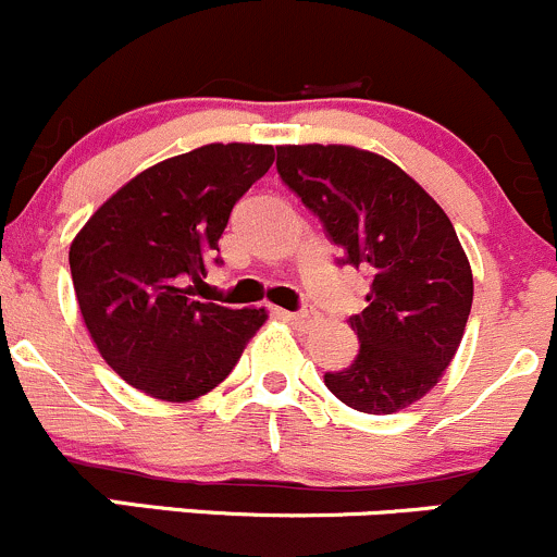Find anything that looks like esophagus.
<instances>
[{"label": "esophagus", "mask_w": 557, "mask_h": 557, "mask_svg": "<svg viewBox=\"0 0 557 557\" xmlns=\"http://www.w3.org/2000/svg\"><path fill=\"white\" fill-rule=\"evenodd\" d=\"M280 314H283L285 320H290L294 325H307V323H312V320H314L312 309H298V312H280Z\"/></svg>", "instance_id": "34e87169"}]
</instances>
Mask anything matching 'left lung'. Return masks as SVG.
<instances>
[{
  "label": "left lung",
  "instance_id": "left-lung-1",
  "mask_svg": "<svg viewBox=\"0 0 557 557\" xmlns=\"http://www.w3.org/2000/svg\"><path fill=\"white\" fill-rule=\"evenodd\" d=\"M277 173L342 248L336 261L371 277L366 309L349 318L360 352L325 386L362 413L408 408L454 360L472 309L454 224L395 162L355 146H277Z\"/></svg>",
  "mask_w": 557,
  "mask_h": 557
}]
</instances>
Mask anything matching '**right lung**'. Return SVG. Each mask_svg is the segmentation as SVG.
Returning a JSON list of instances; mask_svg holds the SVG:
<instances>
[{"instance_id":"add662e5","label":"right lung","mask_w":557,"mask_h":557,"mask_svg":"<svg viewBox=\"0 0 557 557\" xmlns=\"http://www.w3.org/2000/svg\"><path fill=\"white\" fill-rule=\"evenodd\" d=\"M261 144H208L127 181L69 250L82 320L103 360L146 395L184 403L237 366L263 309L189 296L221 263L219 239L239 197L272 168Z\"/></svg>"}]
</instances>
